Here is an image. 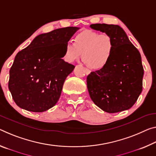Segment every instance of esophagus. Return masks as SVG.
<instances>
[{
    "label": "esophagus",
    "instance_id": "obj_1",
    "mask_svg": "<svg viewBox=\"0 0 156 156\" xmlns=\"http://www.w3.org/2000/svg\"><path fill=\"white\" fill-rule=\"evenodd\" d=\"M85 72H86V74H87V75H89V74L90 73L91 71L90 70V69H86V68H85Z\"/></svg>",
    "mask_w": 156,
    "mask_h": 156
}]
</instances>
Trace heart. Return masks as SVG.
Returning a JSON list of instances; mask_svg holds the SVG:
<instances>
[{
  "instance_id": "obj_1",
  "label": "heart",
  "mask_w": 156,
  "mask_h": 156,
  "mask_svg": "<svg viewBox=\"0 0 156 156\" xmlns=\"http://www.w3.org/2000/svg\"><path fill=\"white\" fill-rule=\"evenodd\" d=\"M114 41L110 34L85 30L76 36L75 43L66 42L64 58L69 63L78 60L83 62L92 69H101L108 65L114 53Z\"/></svg>"
}]
</instances>
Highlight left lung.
Segmentation results:
<instances>
[{
  "instance_id": "8db88e82",
  "label": "left lung",
  "mask_w": 156,
  "mask_h": 156,
  "mask_svg": "<svg viewBox=\"0 0 156 156\" xmlns=\"http://www.w3.org/2000/svg\"><path fill=\"white\" fill-rule=\"evenodd\" d=\"M90 28L110 34L115 46L108 65L87 76L91 99L108 113L130 109L142 91L144 69L140 52L118 25L96 23Z\"/></svg>"
}]
</instances>
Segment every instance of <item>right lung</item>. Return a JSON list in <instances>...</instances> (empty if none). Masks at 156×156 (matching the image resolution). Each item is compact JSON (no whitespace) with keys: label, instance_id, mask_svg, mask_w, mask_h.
I'll list each match as a JSON object with an SVG mask.
<instances>
[{"label":"right lung","instance_id":"add662e5","mask_svg":"<svg viewBox=\"0 0 156 156\" xmlns=\"http://www.w3.org/2000/svg\"><path fill=\"white\" fill-rule=\"evenodd\" d=\"M79 29L66 27L39 34L16 54L8 87L19 108L41 112L56 104L65 79L75 68L62 59L65 47Z\"/></svg>","mask_w":156,"mask_h":156}]
</instances>
